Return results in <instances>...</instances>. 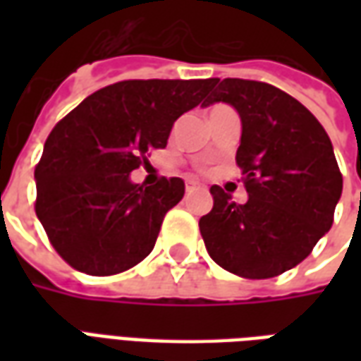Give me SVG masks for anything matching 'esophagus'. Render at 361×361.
<instances>
[{
	"label": "esophagus",
	"instance_id": "34e87169",
	"mask_svg": "<svg viewBox=\"0 0 361 361\" xmlns=\"http://www.w3.org/2000/svg\"><path fill=\"white\" fill-rule=\"evenodd\" d=\"M201 188V183H197V181H193V180H189L188 183H185V191H195V189H199Z\"/></svg>",
	"mask_w": 361,
	"mask_h": 361
}]
</instances>
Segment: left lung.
<instances>
[{
	"label": "left lung",
	"mask_w": 361,
	"mask_h": 361,
	"mask_svg": "<svg viewBox=\"0 0 361 361\" xmlns=\"http://www.w3.org/2000/svg\"><path fill=\"white\" fill-rule=\"evenodd\" d=\"M203 106L230 104L242 121L235 162L247 201L212 185L199 220L212 261L243 279H272L307 257L333 226L342 176L333 142L303 104L272 85L212 79Z\"/></svg>",
	"instance_id": "8db88e82"
}]
</instances>
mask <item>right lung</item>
Here are the masks:
<instances>
[{"label":"right lung","instance_id":"right-lung-1","mask_svg":"<svg viewBox=\"0 0 361 361\" xmlns=\"http://www.w3.org/2000/svg\"><path fill=\"white\" fill-rule=\"evenodd\" d=\"M212 79L121 81L87 96L51 129L35 170L36 216L77 271L108 276L149 255L181 178L157 185L129 173L164 149L173 121L203 102Z\"/></svg>","mask_w":361,"mask_h":361}]
</instances>
